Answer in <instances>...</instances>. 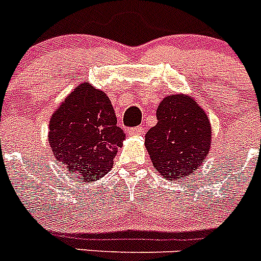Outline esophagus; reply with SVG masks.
<instances>
[{"label":"esophagus","mask_w":261,"mask_h":261,"mask_svg":"<svg viewBox=\"0 0 261 261\" xmlns=\"http://www.w3.org/2000/svg\"><path fill=\"white\" fill-rule=\"evenodd\" d=\"M144 132H145V128L142 125L129 129V135H132V136H141L144 135Z\"/></svg>","instance_id":"obj_1"}]
</instances>
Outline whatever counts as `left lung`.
Masks as SVG:
<instances>
[{"instance_id":"obj_1","label":"left lung","mask_w":261,"mask_h":261,"mask_svg":"<svg viewBox=\"0 0 261 261\" xmlns=\"http://www.w3.org/2000/svg\"><path fill=\"white\" fill-rule=\"evenodd\" d=\"M156 119V125L145 136L154 168L166 179L188 176L202 165L211 147L208 116L195 99L168 95L159 103Z\"/></svg>"}]
</instances>
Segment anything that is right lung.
<instances>
[{
  "instance_id": "right-lung-1",
  "label": "right lung",
  "mask_w": 261,
  "mask_h": 261,
  "mask_svg": "<svg viewBox=\"0 0 261 261\" xmlns=\"http://www.w3.org/2000/svg\"><path fill=\"white\" fill-rule=\"evenodd\" d=\"M110 99L91 85L81 84L65 98L49 123V145L66 171L98 180L114 165L125 135Z\"/></svg>"
}]
</instances>
